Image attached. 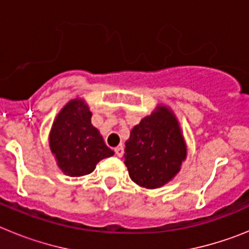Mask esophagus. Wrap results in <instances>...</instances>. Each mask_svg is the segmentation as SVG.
Masks as SVG:
<instances>
[{"instance_id": "34e87169", "label": "esophagus", "mask_w": 249, "mask_h": 249, "mask_svg": "<svg viewBox=\"0 0 249 249\" xmlns=\"http://www.w3.org/2000/svg\"><path fill=\"white\" fill-rule=\"evenodd\" d=\"M123 152H124V149H123L122 144L114 148V153H116V156H118V157H122V156H123Z\"/></svg>"}]
</instances>
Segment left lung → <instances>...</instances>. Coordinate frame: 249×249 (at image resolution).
<instances>
[{"label":"left lung","instance_id":"1","mask_svg":"<svg viewBox=\"0 0 249 249\" xmlns=\"http://www.w3.org/2000/svg\"><path fill=\"white\" fill-rule=\"evenodd\" d=\"M186 158V144L175 114L166 107L133 127L126 142L124 164L135 183L158 188L169 182Z\"/></svg>","mask_w":249,"mask_h":249}]
</instances>
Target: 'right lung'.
<instances>
[{
	"label": "right lung",
	"mask_w": 249,
	"mask_h": 249,
	"mask_svg": "<svg viewBox=\"0 0 249 249\" xmlns=\"http://www.w3.org/2000/svg\"><path fill=\"white\" fill-rule=\"evenodd\" d=\"M92 113L83 101L68 102L51 129L50 147L57 164L71 177L93 172L101 160L113 156L91 123Z\"/></svg>",
	"instance_id": "1"
}]
</instances>
